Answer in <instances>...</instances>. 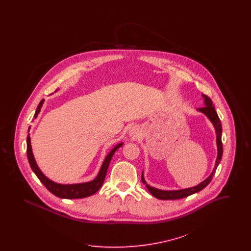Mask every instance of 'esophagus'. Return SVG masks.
Listing matches in <instances>:
<instances>
[{
    "label": "esophagus",
    "instance_id": "obj_1",
    "mask_svg": "<svg viewBox=\"0 0 251 251\" xmlns=\"http://www.w3.org/2000/svg\"><path fill=\"white\" fill-rule=\"evenodd\" d=\"M129 135L132 138H136L139 136V129L136 126H133L129 130Z\"/></svg>",
    "mask_w": 251,
    "mask_h": 251
}]
</instances>
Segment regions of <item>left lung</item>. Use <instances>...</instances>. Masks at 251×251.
<instances>
[{
	"instance_id": "8db88e82",
	"label": "left lung",
	"mask_w": 251,
	"mask_h": 251,
	"mask_svg": "<svg viewBox=\"0 0 251 251\" xmlns=\"http://www.w3.org/2000/svg\"><path fill=\"white\" fill-rule=\"evenodd\" d=\"M202 97L204 99V105L205 106L199 108L198 111L203 113L213 123V125L215 127V133H216V146H217V157H216V160H215V167H214L211 175L207 179L201 181L200 184L190 187V188L179 189V190H161V189H158L155 187H152V186L149 185L146 182V180L144 179L143 172H142V176H141L142 182L144 184H146L148 190L153 197H155L156 199L163 200V201H168V200H179V199L186 198V197L193 195L195 193L201 191L210 183V181L212 180L214 175H215V170L218 167V165H219V163L222 159V154H223V145H222V141H221L222 126H221V122H220V120L217 116V113L215 111V106L213 104L212 100L208 96L203 95L202 94Z\"/></svg>"
}]
</instances>
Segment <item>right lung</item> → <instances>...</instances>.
<instances>
[{"label": "right lung", "mask_w": 251, "mask_h": 251, "mask_svg": "<svg viewBox=\"0 0 251 251\" xmlns=\"http://www.w3.org/2000/svg\"><path fill=\"white\" fill-rule=\"evenodd\" d=\"M43 103H44V99L37 105L36 113H35V116H34L35 119H36L37 115L39 114L40 109L42 107ZM30 128L31 127H29V129H28V132L30 131ZM122 145H123V143L118 144L108 153L95 179L91 180V181L83 182V183L61 184V183L54 182V181H52V180H50L49 178H47L42 173V171L39 169V167H37V165H36V160H35V157H34L33 151H32L30 134H28V136H27V157H28V161H29L30 167L33 169V171L35 172L36 177L45 185V187L51 194H53L54 196L61 198V199H69V200H72V199H84V198H86V197L94 195L96 192L98 191L101 187V185H102V183L104 181V179H105L106 173H107L108 167H109V164L111 162V159H112V157L114 155V153L116 152V151L118 149H120Z\"/></svg>", "instance_id": "right-lung-1"}]
</instances>
